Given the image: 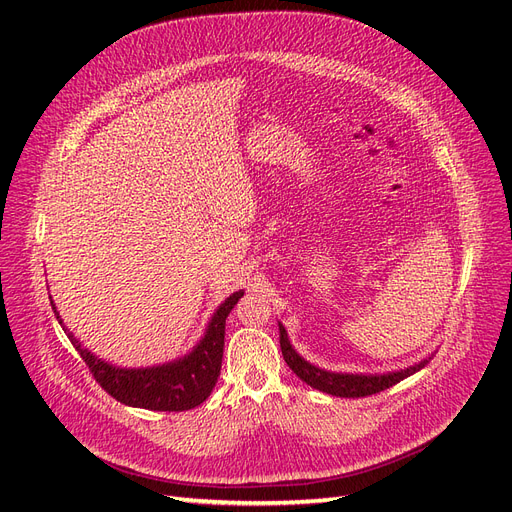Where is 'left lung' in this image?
Here are the masks:
<instances>
[{
	"label": "left lung",
	"instance_id": "1",
	"mask_svg": "<svg viewBox=\"0 0 512 512\" xmlns=\"http://www.w3.org/2000/svg\"><path fill=\"white\" fill-rule=\"evenodd\" d=\"M279 333H281V352L285 363L290 365L292 372L300 378V381L307 383L313 389H320L324 393H331V396L337 398H363V396H372V393H378L383 389H389L391 385H396L400 381H404L406 376H411L415 372H419L422 368H426L428 361L432 359L426 357L419 363L409 365L404 370H396V372H385V374H350V372H331V370H322L318 365H313L309 361H305L303 357L298 355L294 350V346L290 344V337H287L285 326L279 322Z\"/></svg>",
	"mask_w": 512,
	"mask_h": 512
}]
</instances>
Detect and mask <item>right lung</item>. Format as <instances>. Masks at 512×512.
<instances>
[{"mask_svg": "<svg viewBox=\"0 0 512 512\" xmlns=\"http://www.w3.org/2000/svg\"><path fill=\"white\" fill-rule=\"evenodd\" d=\"M244 296V292H233L225 303L214 311L212 320L207 322L203 337L196 346L175 361L149 365V368H121L95 357L93 352L82 346L67 326L62 324L60 313L54 307L56 320L62 324L64 333L71 339L73 348L80 352L88 370L93 372L97 383L106 389L112 398L127 406L149 411H188L209 398L216 387L222 365V348H225V320L233 305Z\"/></svg>", "mask_w": 512, "mask_h": 512, "instance_id": "right-lung-1", "label": "right lung"}]
</instances>
